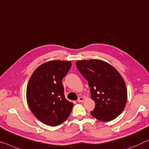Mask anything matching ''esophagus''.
Returning <instances> with one entry per match:
<instances>
[{
  "label": "esophagus",
  "instance_id": "34e87169",
  "mask_svg": "<svg viewBox=\"0 0 149 149\" xmlns=\"http://www.w3.org/2000/svg\"><path fill=\"white\" fill-rule=\"evenodd\" d=\"M85 100V99L83 97H80L78 98V100H77V101L79 103H81V102H84Z\"/></svg>",
  "mask_w": 149,
  "mask_h": 149
}]
</instances>
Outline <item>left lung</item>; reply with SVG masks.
I'll use <instances>...</instances> for the list:
<instances>
[{"label": "left lung", "instance_id": "left-lung-1", "mask_svg": "<svg viewBox=\"0 0 149 149\" xmlns=\"http://www.w3.org/2000/svg\"><path fill=\"white\" fill-rule=\"evenodd\" d=\"M75 64L88 81L91 97L95 103L92 116L101 121L115 119L123 111L127 100L126 85L121 75L102 60H78Z\"/></svg>", "mask_w": 149, "mask_h": 149}]
</instances>
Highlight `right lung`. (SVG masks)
I'll list each match as a JSON object with an SVG mask.
<instances>
[{"label": "right lung", "instance_id": "add662e5", "mask_svg": "<svg viewBox=\"0 0 149 149\" xmlns=\"http://www.w3.org/2000/svg\"><path fill=\"white\" fill-rule=\"evenodd\" d=\"M71 66L70 61H49L37 68L30 77L26 89L28 105L44 124L59 125L72 112L74 104L65 99L62 82Z\"/></svg>", "mask_w": 149, "mask_h": 149}]
</instances>
